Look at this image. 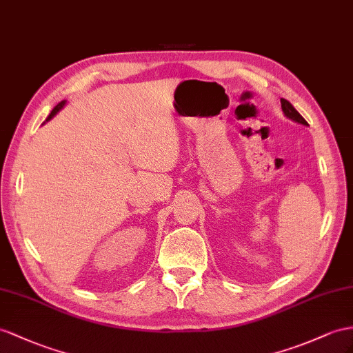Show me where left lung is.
<instances>
[{
	"label": "left lung",
	"mask_w": 353,
	"mask_h": 353,
	"mask_svg": "<svg viewBox=\"0 0 353 353\" xmlns=\"http://www.w3.org/2000/svg\"><path fill=\"white\" fill-rule=\"evenodd\" d=\"M280 104H282V110H283V113H285V116L288 117V119H291V121H294L296 123H301V125H309V123L305 122L304 117L295 110L294 105L288 101V99L280 98Z\"/></svg>",
	"instance_id": "1"
}]
</instances>
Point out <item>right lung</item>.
<instances>
[{
	"label": "right lung",
	"mask_w": 353,
	"mask_h": 353,
	"mask_svg": "<svg viewBox=\"0 0 353 353\" xmlns=\"http://www.w3.org/2000/svg\"><path fill=\"white\" fill-rule=\"evenodd\" d=\"M65 103H67V101H65V99H64V101H61L59 104H57L55 107H53V110H52V112H50V114L48 116V119H46V122H48V121H50V119H52V117H53V116H55V114H57V113H58V112L61 110V108L65 105Z\"/></svg>",
	"instance_id": "1"
}]
</instances>
